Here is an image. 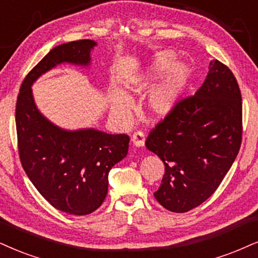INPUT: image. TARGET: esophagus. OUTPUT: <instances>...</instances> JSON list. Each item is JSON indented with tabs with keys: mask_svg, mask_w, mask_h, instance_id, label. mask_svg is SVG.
I'll use <instances>...</instances> for the list:
<instances>
[{
	"mask_svg": "<svg viewBox=\"0 0 258 258\" xmlns=\"http://www.w3.org/2000/svg\"><path fill=\"white\" fill-rule=\"evenodd\" d=\"M145 141H146V138L142 132H136L135 134L132 136V142L136 146V147H144Z\"/></svg>",
	"mask_w": 258,
	"mask_h": 258,
	"instance_id": "esophagus-1",
	"label": "esophagus"
}]
</instances>
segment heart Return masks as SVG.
Here are the masks:
<instances>
[{
    "label": "heart",
    "mask_w": 258,
    "mask_h": 258,
    "mask_svg": "<svg viewBox=\"0 0 258 258\" xmlns=\"http://www.w3.org/2000/svg\"><path fill=\"white\" fill-rule=\"evenodd\" d=\"M174 55L171 51H160L154 56L145 71L140 72L128 82V88L140 91L147 87L149 82L159 78L164 72L166 75L148 91L146 98V106L149 113L155 117L166 116L177 106L189 78V71L183 63H174ZM133 99L125 92L114 90L111 94V110L114 116L126 118L133 109Z\"/></svg>",
    "instance_id": "heart-1"
}]
</instances>
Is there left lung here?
<instances>
[{"label": "left lung", "mask_w": 258, "mask_h": 258, "mask_svg": "<svg viewBox=\"0 0 258 258\" xmlns=\"http://www.w3.org/2000/svg\"><path fill=\"white\" fill-rule=\"evenodd\" d=\"M241 111L233 73L214 59L200 90L152 129L146 147L165 165L154 192L164 208L189 212L214 194L239 152Z\"/></svg>", "instance_id": "left-lung-1"}]
</instances>
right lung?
<instances>
[{"label": "right lung", "mask_w": 258, "mask_h": 258, "mask_svg": "<svg viewBox=\"0 0 258 258\" xmlns=\"http://www.w3.org/2000/svg\"><path fill=\"white\" fill-rule=\"evenodd\" d=\"M94 46V40L82 39L50 50L25 78L15 110L25 172L50 205L73 215L91 214L101 206L107 195L110 170L126 157L130 139L94 128H59L38 110L32 85L61 63L88 67Z\"/></svg>", "instance_id": "1"}]
</instances>
